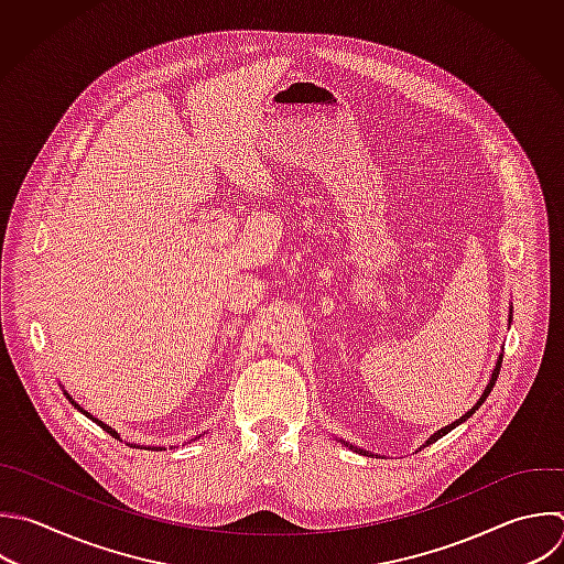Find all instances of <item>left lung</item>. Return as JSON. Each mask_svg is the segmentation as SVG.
Instances as JSON below:
<instances>
[{
	"label": "left lung",
	"mask_w": 564,
	"mask_h": 564,
	"mask_svg": "<svg viewBox=\"0 0 564 564\" xmlns=\"http://www.w3.org/2000/svg\"><path fill=\"white\" fill-rule=\"evenodd\" d=\"M500 364H502V357H498V364H496V368H494V372H491V379H489V383H487V388H485V392H482V397H480V399H478V403H476V405H474V408H471V410H469V412H465V414H463V416H460V419H458V421H454V423H449V425H445V427H443V430H438V432H434V434H432V436H430V438H427V445H430V443H434V441H436V438H441V436H445V434H447V432H452V430H454V427H456V425H458V423H463V421H465V419H469V416H471V414H474V412H476V410H478V408H480V403H482V401H485V399H487V397H489V392H491V388H494V383H496V379H498V372H500ZM346 445H348V443H346ZM348 447H352V445H348ZM423 447H425V445H423ZM352 449H357V452H361V449H359V447H352ZM364 454H368V452H364Z\"/></svg>",
	"instance_id": "left-lung-1"
}]
</instances>
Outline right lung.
<instances>
[{"instance_id":"1","label":"right lung","mask_w":564,"mask_h":564,"mask_svg":"<svg viewBox=\"0 0 564 564\" xmlns=\"http://www.w3.org/2000/svg\"><path fill=\"white\" fill-rule=\"evenodd\" d=\"M66 397H68V399H70V401H73V397H70V394H66ZM73 403H75V401H73ZM75 408H79V403H75ZM79 410H82V408H79ZM82 412H84V414H86V416H90V414H88V412H86V410H82ZM90 419H93V421H97V423H99V425H101V427H104V430H106V432H108V434H112V436H115V438H119V434H117V432H115V430H112V427H110V425H106V423H104V421H99V419H95V416H90Z\"/></svg>"}]
</instances>
